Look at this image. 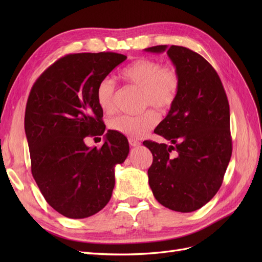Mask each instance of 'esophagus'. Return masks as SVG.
<instances>
[{
	"label": "esophagus",
	"mask_w": 262,
	"mask_h": 262,
	"mask_svg": "<svg viewBox=\"0 0 262 262\" xmlns=\"http://www.w3.org/2000/svg\"><path fill=\"white\" fill-rule=\"evenodd\" d=\"M129 144L131 146H133V147H136V146H140L141 145V142L136 140V139H129Z\"/></svg>",
	"instance_id": "1"
}]
</instances>
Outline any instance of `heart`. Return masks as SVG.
Returning <instances> with one entry per match:
<instances>
[{"label": "heart", "instance_id": "obj_1", "mask_svg": "<svg viewBox=\"0 0 262 262\" xmlns=\"http://www.w3.org/2000/svg\"><path fill=\"white\" fill-rule=\"evenodd\" d=\"M121 77L142 89V104L158 110L169 109L178 98L180 76L173 68H164L163 63L149 58H140L121 71ZM116 85L113 78L105 77L96 87V101L101 110L112 112L115 106ZM158 122V116L148 109L138 116H118L109 122L110 129L129 138H141Z\"/></svg>", "mask_w": 262, "mask_h": 262}]
</instances>
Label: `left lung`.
I'll list each match as a JSON object with an SVG mask.
<instances>
[{
  "label": "left lung",
  "mask_w": 262,
  "mask_h": 262,
  "mask_svg": "<svg viewBox=\"0 0 262 262\" xmlns=\"http://www.w3.org/2000/svg\"><path fill=\"white\" fill-rule=\"evenodd\" d=\"M144 50L167 51L180 76L178 98L154 130L170 145L143 142L153 154L148 184L164 207L192 212L216 194L231 160L228 100L216 71L200 54L180 46Z\"/></svg>",
  "instance_id": "1"
}]
</instances>
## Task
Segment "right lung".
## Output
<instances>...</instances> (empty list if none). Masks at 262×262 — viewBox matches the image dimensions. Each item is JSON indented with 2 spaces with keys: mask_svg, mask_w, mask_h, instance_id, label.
Masks as SVG:
<instances>
[{
  "mask_svg": "<svg viewBox=\"0 0 262 262\" xmlns=\"http://www.w3.org/2000/svg\"><path fill=\"white\" fill-rule=\"evenodd\" d=\"M125 59L115 52L68 54L30 91L25 133L31 172L46 201L69 219L89 217L105 208L115 187V166L129 154L128 140L114 130L107 131L100 148L84 142L104 134L95 92Z\"/></svg>",
  "mask_w": 262,
  "mask_h": 262,
  "instance_id": "obj_1",
  "label": "right lung"
}]
</instances>
